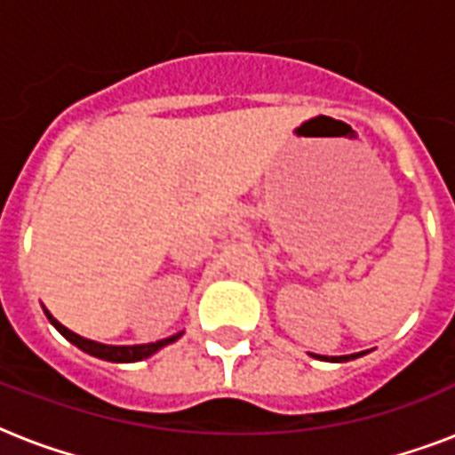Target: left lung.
<instances>
[{
  "label": "left lung",
  "instance_id": "left-lung-1",
  "mask_svg": "<svg viewBox=\"0 0 455 455\" xmlns=\"http://www.w3.org/2000/svg\"><path fill=\"white\" fill-rule=\"evenodd\" d=\"M363 354L368 352H359V354H345V356H321V354H314L316 359L321 361H335V363H342V361H349V359H359V356H363Z\"/></svg>",
  "mask_w": 455,
  "mask_h": 455
}]
</instances>
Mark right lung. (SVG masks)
Segmentation results:
<instances>
[{"instance_id":"add662e5","label":"right lung","mask_w":455,"mask_h":455,"mask_svg":"<svg viewBox=\"0 0 455 455\" xmlns=\"http://www.w3.org/2000/svg\"><path fill=\"white\" fill-rule=\"evenodd\" d=\"M42 309H44L46 318L52 321L53 328H56V331H59L60 335L68 339V342H73L77 349L92 354V356H96V359L113 361V363H132V361L148 359V356H153L156 352H160L163 347L172 345V342H177V339L184 335V331H179V332H174V335H170V338L157 339V342H148V345H103V342L82 338V335H77V332L68 331L66 325L59 323V321L52 316V311L46 309V307H42Z\"/></svg>"}]
</instances>
